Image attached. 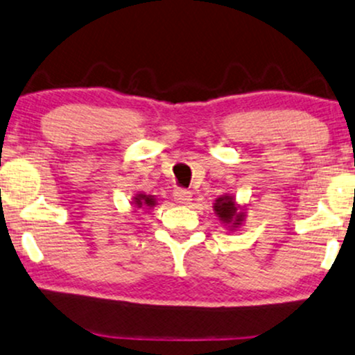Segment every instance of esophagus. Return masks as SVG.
<instances>
[{"mask_svg":"<svg viewBox=\"0 0 355 355\" xmlns=\"http://www.w3.org/2000/svg\"><path fill=\"white\" fill-rule=\"evenodd\" d=\"M173 198H175V202H177V203L189 205L190 200H191V193L185 189H177L173 191Z\"/></svg>","mask_w":355,"mask_h":355,"instance_id":"1","label":"esophagus"}]
</instances>
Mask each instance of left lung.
Here are the masks:
<instances>
[{"label": "left lung", "instance_id": "obj_1", "mask_svg": "<svg viewBox=\"0 0 355 355\" xmlns=\"http://www.w3.org/2000/svg\"><path fill=\"white\" fill-rule=\"evenodd\" d=\"M213 211L218 216L220 223L226 226L230 232L241 228L246 218V207L236 202L233 195L225 193L218 196L213 203Z\"/></svg>", "mask_w": 355, "mask_h": 355}]
</instances>
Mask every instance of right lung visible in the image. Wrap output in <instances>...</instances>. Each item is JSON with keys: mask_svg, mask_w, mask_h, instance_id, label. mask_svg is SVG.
Listing matches in <instances>:
<instances>
[{"mask_svg": "<svg viewBox=\"0 0 355 355\" xmlns=\"http://www.w3.org/2000/svg\"><path fill=\"white\" fill-rule=\"evenodd\" d=\"M132 205L135 208H144V210H150L157 205V198L153 195H145L142 191L135 193L134 198H132Z\"/></svg>", "mask_w": 355, "mask_h": 355, "instance_id": "obj_1", "label": "right lung"}]
</instances>
